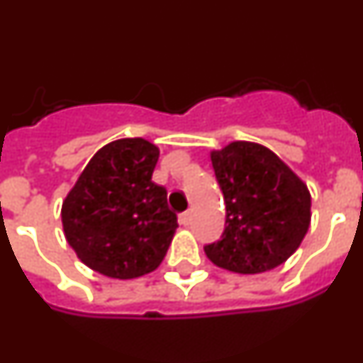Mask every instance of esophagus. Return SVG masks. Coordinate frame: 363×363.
<instances>
[{
    "mask_svg": "<svg viewBox=\"0 0 363 363\" xmlns=\"http://www.w3.org/2000/svg\"><path fill=\"white\" fill-rule=\"evenodd\" d=\"M191 221H192V213H191V211H185V213L179 214V223H182V225H189Z\"/></svg>",
    "mask_w": 363,
    "mask_h": 363,
    "instance_id": "esophagus-1",
    "label": "esophagus"
}]
</instances>
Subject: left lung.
<instances>
[{
	"instance_id": "obj_1",
	"label": "left lung",
	"mask_w": 363,
	"mask_h": 363,
	"mask_svg": "<svg viewBox=\"0 0 363 363\" xmlns=\"http://www.w3.org/2000/svg\"><path fill=\"white\" fill-rule=\"evenodd\" d=\"M225 200V229L205 245L214 265L240 274L278 267L306 236L311 223L307 185L267 147L233 142L211 152Z\"/></svg>"
}]
</instances>
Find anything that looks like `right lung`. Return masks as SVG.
Instances as JSON below:
<instances>
[{
	"label": "right lung",
	"instance_id": "right-lung-1",
	"mask_svg": "<svg viewBox=\"0 0 363 363\" xmlns=\"http://www.w3.org/2000/svg\"><path fill=\"white\" fill-rule=\"evenodd\" d=\"M160 150L143 138L107 143L86 163L62 207L65 238L86 267L120 280L162 264L178 218L152 182Z\"/></svg>",
	"mask_w": 363,
	"mask_h": 363
}]
</instances>
